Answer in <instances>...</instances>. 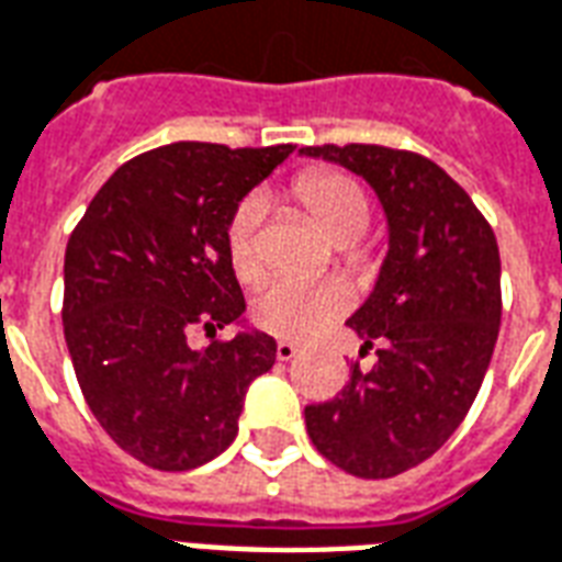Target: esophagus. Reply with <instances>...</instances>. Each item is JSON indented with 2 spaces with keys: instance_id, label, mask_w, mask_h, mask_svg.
Returning <instances> with one entry per match:
<instances>
[{
  "instance_id": "34e87169",
  "label": "esophagus",
  "mask_w": 562,
  "mask_h": 562,
  "mask_svg": "<svg viewBox=\"0 0 562 562\" xmlns=\"http://www.w3.org/2000/svg\"><path fill=\"white\" fill-rule=\"evenodd\" d=\"M301 355V348L294 342H277V360H294Z\"/></svg>"
}]
</instances>
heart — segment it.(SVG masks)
<instances>
[{
    "mask_svg": "<svg viewBox=\"0 0 562 562\" xmlns=\"http://www.w3.org/2000/svg\"><path fill=\"white\" fill-rule=\"evenodd\" d=\"M289 193L306 211V217L327 238L345 247L355 244L369 226L372 205L363 184L339 169H306L294 178ZM261 214L265 199L249 193L235 205L226 223L228 268L238 282L252 285L265 273V244H261ZM348 294L334 282H268L252 301V322L282 339H306L345 313Z\"/></svg>",
    "mask_w": 562,
    "mask_h": 562,
    "instance_id": "1",
    "label": "heart"
}]
</instances>
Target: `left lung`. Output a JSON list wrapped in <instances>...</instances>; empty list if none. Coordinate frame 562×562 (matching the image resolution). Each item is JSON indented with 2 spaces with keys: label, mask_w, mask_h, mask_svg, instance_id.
<instances>
[{
  "label": "left lung",
  "mask_w": 562,
  "mask_h": 562,
  "mask_svg": "<svg viewBox=\"0 0 562 562\" xmlns=\"http://www.w3.org/2000/svg\"><path fill=\"white\" fill-rule=\"evenodd\" d=\"M363 176L390 249L375 292L348 318L375 366L306 405L315 450L360 480H390L450 440L468 417L501 330V252L488 220L435 160L384 145H310Z\"/></svg>",
  "instance_id": "obj_1"
}]
</instances>
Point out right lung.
<instances>
[{"label":"right lung","mask_w":562,"mask_h":562,"mask_svg":"<svg viewBox=\"0 0 562 562\" xmlns=\"http://www.w3.org/2000/svg\"><path fill=\"white\" fill-rule=\"evenodd\" d=\"M294 145L172 143L119 166L65 249V342L86 405L127 456L190 471L238 435L273 336L214 339L247 310L228 268L226 223ZM202 326L207 349L186 336Z\"/></svg>","instance_id":"1"}]
</instances>
